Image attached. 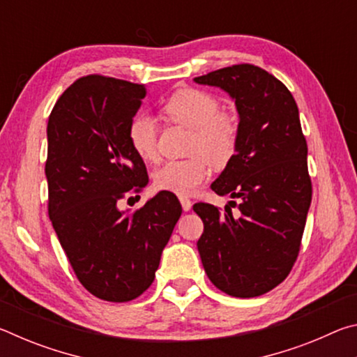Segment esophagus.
I'll return each instance as SVG.
<instances>
[{"instance_id":"34e87169","label":"esophagus","mask_w":357,"mask_h":357,"mask_svg":"<svg viewBox=\"0 0 357 357\" xmlns=\"http://www.w3.org/2000/svg\"><path fill=\"white\" fill-rule=\"evenodd\" d=\"M179 202H181V206H183V209H184V211H190V208H192V202H190V198H189V197L181 195V197H179Z\"/></svg>"}]
</instances>
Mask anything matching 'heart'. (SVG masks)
Segmentation results:
<instances>
[{
  "instance_id": "heart-1",
  "label": "heart",
  "mask_w": 357,
  "mask_h": 357,
  "mask_svg": "<svg viewBox=\"0 0 357 357\" xmlns=\"http://www.w3.org/2000/svg\"><path fill=\"white\" fill-rule=\"evenodd\" d=\"M220 104L213 94L197 88H183L165 100V116L192 130L189 154L184 160H172L154 172V185L159 190L189 195L211 173L209 160L222 167L231 160L239 142V124L229 113L219 112ZM130 148L144 162L157 155V128L148 114H137L128 128Z\"/></svg>"
}]
</instances>
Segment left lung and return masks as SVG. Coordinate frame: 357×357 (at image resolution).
<instances>
[{"mask_svg":"<svg viewBox=\"0 0 357 357\" xmlns=\"http://www.w3.org/2000/svg\"><path fill=\"white\" fill-rule=\"evenodd\" d=\"M229 94L239 113V142L213 183L217 195L239 200V214L209 203L197 247L209 280L234 298H255L287 279L301 249L312 181L307 142L293 94L253 64H236L193 78Z\"/></svg>","mask_w":357,"mask_h":357,"instance_id":"left-lung-1","label":"left lung"}]
</instances>
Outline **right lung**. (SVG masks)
<instances>
[{"instance_id": "1", "label": "right lung", "mask_w": 357, "mask_h": 357, "mask_svg": "<svg viewBox=\"0 0 357 357\" xmlns=\"http://www.w3.org/2000/svg\"><path fill=\"white\" fill-rule=\"evenodd\" d=\"M146 96L143 84L78 78L48 118V215L77 279L96 298L128 302L154 282L183 208L159 192L135 213L118 203L148 184L128 128Z\"/></svg>"}]
</instances>
